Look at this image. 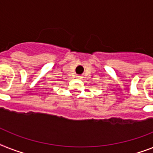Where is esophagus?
Here are the masks:
<instances>
[{"instance_id":"obj_1","label":"esophagus","mask_w":153,"mask_h":153,"mask_svg":"<svg viewBox=\"0 0 153 153\" xmlns=\"http://www.w3.org/2000/svg\"><path fill=\"white\" fill-rule=\"evenodd\" d=\"M78 77H79V76H78Z\"/></svg>"}]
</instances>
